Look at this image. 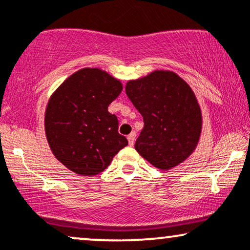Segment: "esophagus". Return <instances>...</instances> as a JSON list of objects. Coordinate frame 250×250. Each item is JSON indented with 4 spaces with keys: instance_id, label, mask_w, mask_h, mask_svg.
Here are the masks:
<instances>
[{
    "instance_id": "obj_1",
    "label": "esophagus",
    "mask_w": 250,
    "mask_h": 250,
    "mask_svg": "<svg viewBox=\"0 0 250 250\" xmlns=\"http://www.w3.org/2000/svg\"><path fill=\"white\" fill-rule=\"evenodd\" d=\"M128 143L129 146H134V142H135V138H136V133L133 131V133H130L128 135Z\"/></svg>"
}]
</instances>
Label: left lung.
<instances>
[{
  "label": "left lung",
  "mask_w": 250,
  "mask_h": 250,
  "mask_svg": "<svg viewBox=\"0 0 250 250\" xmlns=\"http://www.w3.org/2000/svg\"><path fill=\"white\" fill-rule=\"evenodd\" d=\"M125 93L143 116L135 149L159 170L183 163L199 142L203 116L193 91L171 71H154L129 80Z\"/></svg>",
  "instance_id": "left-lung-1"
}]
</instances>
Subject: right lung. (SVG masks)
<instances>
[{
  "label": "right lung",
  "mask_w": 250,
  "mask_h": 250,
  "mask_svg": "<svg viewBox=\"0 0 250 250\" xmlns=\"http://www.w3.org/2000/svg\"><path fill=\"white\" fill-rule=\"evenodd\" d=\"M122 92L121 81L100 68H81L51 95L45 134L55 157L81 176H95L128 146L108 106Z\"/></svg>",
  "instance_id": "obj_1"
}]
</instances>
